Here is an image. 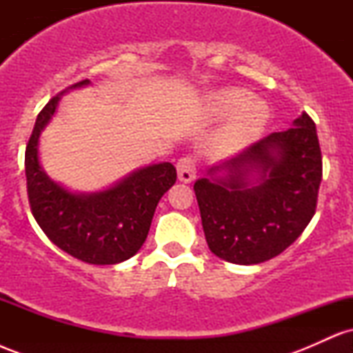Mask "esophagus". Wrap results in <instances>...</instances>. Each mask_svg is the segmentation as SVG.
<instances>
[{"instance_id": "esophagus-1", "label": "esophagus", "mask_w": 353, "mask_h": 353, "mask_svg": "<svg viewBox=\"0 0 353 353\" xmlns=\"http://www.w3.org/2000/svg\"><path fill=\"white\" fill-rule=\"evenodd\" d=\"M197 172V161L196 157L190 156H182L179 161H177V176H179V181L182 182H190L194 181Z\"/></svg>"}]
</instances>
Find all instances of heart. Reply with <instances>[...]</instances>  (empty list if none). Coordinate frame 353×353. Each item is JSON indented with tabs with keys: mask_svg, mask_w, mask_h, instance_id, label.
<instances>
[{
	"mask_svg": "<svg viewBox=\"0 0 353 353\" xmlns=\"http://www.w3.org/2000/svg\"><path fill=\"white\" fill-rule=\"evenodd\" d=\"M214 116H230L229 123L219 134L222 148H239L255 139L269 119V109L262 101H250V94L242 89H228L214 94L209 101Z\"/></svg>",
	"mask_w": 353,
	"mask_h": 353,
	"instance_id": "1",
	"label": "heart"
}]
</instances>
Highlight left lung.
Listing matches in <instances>:
<instances>
[{"mask_svg": "<svg viewBox=\"0 0 353 353\" xmlns=\"http://www.w3.org/2000/svg\"><path fill=\"white\" fill-rule=\"evenodd\" d=\"M228 176L194 184L209 249L239 265L270 261L309 225L317 209L322 152L317 129L303 112L294 128L270 132L232 159L212 168ZM259 172L261 184L248 176Z\"/></svg>", "mask_w": 353, "mask_h": 353, "instance_id": "obj_1", "label": "left lung"}]
</instances>
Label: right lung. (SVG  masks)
<instances>
[{
  "mask_svg": "<svg viewBox=\"0 0 353 353\" xmlns=\"http://www.w3.org/2000/svg\"><path fill=\"white\" fill-rule=\"evenodd\" d=\"M79 81L71 88L88 84ZM41 109L24 154L31 212L48 239L78 261L92 265L119 264L132 257L148 237L157 202L177 179L176 168L163 163L141 169L99 194H71L44 174L38 139L54 114L59 94Z\"/></svg>",
  "mask_w": 353,
  "mask_h": 353,
  "instance_id": "1",
  "label": "right lung"
}]
</instances>
